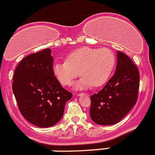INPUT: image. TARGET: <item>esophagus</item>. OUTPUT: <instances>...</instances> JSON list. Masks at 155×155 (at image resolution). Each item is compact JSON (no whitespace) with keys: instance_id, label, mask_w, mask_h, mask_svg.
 Wrapping results in <instances>:
<instances>
[{"instance_id":"1","label":"esophagus","mask_w":155,"mask_h":155,"mask_svg":"<svg viewBox=\"0 0 155 155\" xmlns=\"http://www.w3.org/2000/svg\"><path fill=\"white\" fill-rule=\"evenodd\" d=\"M88 95V94H86V93H78L77 94L78 96H81V95Z\"/></svg>"}]
</instances>
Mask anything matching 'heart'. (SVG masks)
<instances>
[{"instance_id": "obj_1", "label": "heart", "mask_w": 155, "mask_h": 155, "mask_svg": "<svg viewBox=\"0 0 155 155\" xmlns=\"http://www.w3.org/2000/svg\"><path fill=\"white\" fill-rule=\"evenodd\" d=\"M115 64V56L109 49L82 47L71 53L66 61L55 63L53 73L64 86L72 84L79 73L82 76L76 89L99 87L110 77Z\"/></svg>"}]
</instances>
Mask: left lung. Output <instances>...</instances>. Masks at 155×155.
<instances>
[{
    "mask_svg": "<svg viewBox=\"0 0 155 155\" xmlns=\"http://www.w3.org/2000/svg\"><path fill=\"white\" fill-rule=\"evenodd\" d=\"M139 89V73L132 60L117 51L114 76L102 90L90 97V117L98 125L118 123L135 105Z\"/></svg>",
    "mask_w": 155,
    "mask_h": 155,
    "instance_id": "1",
    "label": "left lung"
}]
</instances>
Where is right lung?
Here are the masks:
<instances>
[{"instance_id": "1", "label": "right lung", "mask_w": 155, "mask_h": 155, "mask_svg": "<svg viewBox=\"0 0 155 155\" xmlns=\"http://www.w3.org/2000/svg\"><path fill=\"white\" fill-rule=\"evenodd\" d=\"M50 49L33 53L17 66L12 89L21 114L40 128L56 125L73 94L63 88L53 69Z\"/></svg>"}]
</instances>
